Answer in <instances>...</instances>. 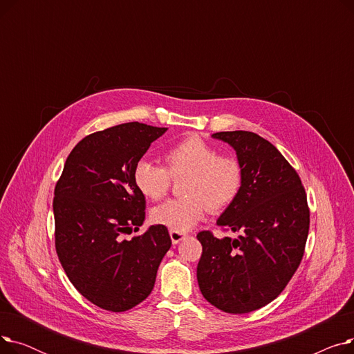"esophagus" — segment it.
Listing matches in <instances>:
<instances>
[{
	"mask_svg": "<svg viewBox=\"0 0 354 354\" xmlns=\"http://www.w3.org/2000/svg\"><path fill=\"white\" fill-rule=\"evenodd\" d=\"M169 235H171V239H172L174 244H179L180 241H182L185 236H187V234L179 232V231H174V230L169 231Z\"/></svg>",
	"mask_w": 354,
	"mask_h": 354,
	"instance_id": "esophagus-1",
	"label": "esophagus"
}]
</instances>
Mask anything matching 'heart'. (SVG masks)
Returning <instances> with one entry per match:
<instances>
[{
  "label": "heart",
  "instance_id": "1",
  "mask_svg": "<svg viewBox=\"0 0 354 354\" xmlns=\"http://www.w3.org/2000/svg\"><path fill=\"white\" fill-rule=\"evenodd\" d=\"M166 167L139 160L133 169L136 188L147 199L159 201L171 188L172 179H182L183 196L169 199L152 209V219L174 231L187 232L211 212L228 208L243 187L241 162L216 149L199 136H188L167 149Z\"/></svg>",
  "mask_w": 354,
  "mask_h": 354
}]
</instances>
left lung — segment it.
<instances>
[{
  "instance_id": "obj_1",
  "label": "left lung",
  "mask_w": 354,
  "mask_h": 354,
  "mask_svg": "<svg viewBox=\"0 0 354 354\" xmlns=\"http://www.w3.org/2000/svg\"><path fill=\"white\" fill-rule=\"evenodd\" d=\"M243 165V187L216 224L236 238L201 231L196 277L216 308L244 314L281 294L299 268L310 228L307 195L299 174L278 149L252 132H218Z\"/></svg>"
}]
</instances>
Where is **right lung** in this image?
<instances>
[{"label": "right lung", "instance_id": "obj_1", "mask_svg": "<svg viewBox=\"0 0 354 354\" xmlns=\"http://www.w3.org/2000/svg\"><path fill=\"white\" fill-rule=\"evenodd\" d=\"M166 130L130 122L91 133L74 146L55 183V251L71 284L103 310L120 313L142 303L172 245L163 225L126 238L145 221L133 169Z\"/></svg>", "mask_w": 354, "mask_h": 354}]
</instances>
